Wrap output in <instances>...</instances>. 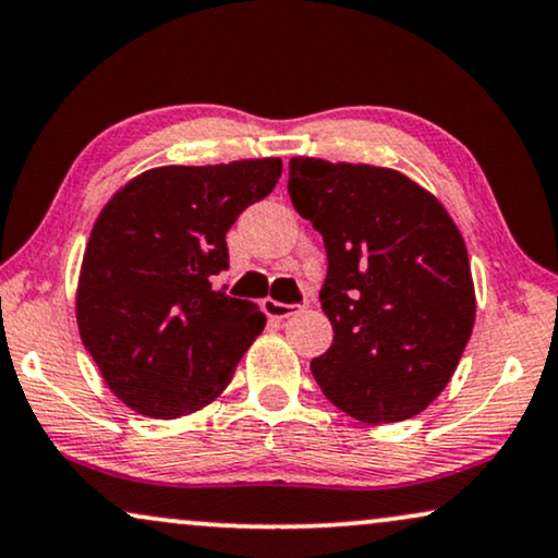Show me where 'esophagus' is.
Segmentation results:
<instances>
[{
    "label": "esophagus",
    "mask_w": 558,
    "mask_h": 558,
    "mask_svg": "<svg viewBox=\"0 0 558 558\" xmlns=\"http://www.w3.org/2000/svg\"><path fill=\"white\" fill-rule=\"evenodd\" d=\"M263 308H265V314L270 316V319H288V316L295 314L293 303H280V301H275V299H267L263 303Z\"/></svg>",
    "instance_id": "esophagus-1"
}]
</instances>
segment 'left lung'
<instances>
[{
  "label": "left lung",
  "instance_id": "obj_1",
  "mask_svg": "<svg viewBox=\"0 0 558 558\" xmlns=\"http://www.w3.org/2000/svg\"><path fill=\"white\" fill-rule=\"evenodd\" d=\"M288 195L327 250L319 291L335 340L314 357L324 397L380 425L448 386L474 329L469 252L437 197L401 172L293 157Z\"/></svg>",
  "mask_w": 558,
  "mask_h": 558
}]
</instances>
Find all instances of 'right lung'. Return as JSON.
<instances>
[{"instance_id":"right-lung-1","label":"right lung","mask_w":558,"mask_h":558,"mask_svg":"<svg viewBox=\"0 0 558 558\" xmlns=\"http://www.w3.org/2000/svg\"><path fill=\"white\" fill-rule=\"evenodd\" d=\"M283 161L157 167L97 216L82 259L76 322L105 384L133 412L174 420L229 386L265 327L257 303L216 291L227 231L278 185Z\"/></svg>"}]
</instances>
